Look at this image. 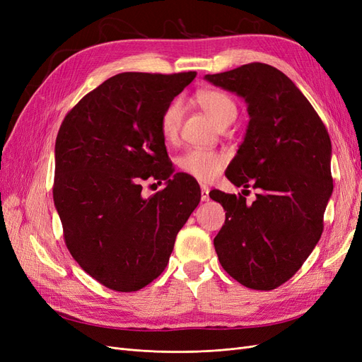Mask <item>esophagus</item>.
<instances>
[{"mask_svg": "<svg viewBox=\"0 0 362 362\" xmlns=\"http://www.w3.org/2000/svg\"><path fill=\"white\" fill-rule=\"evenodd\" d=\"M201 199L204 202L210 199V187H208L206 184H201Z\"/></svg>", "mask_w": 362, "mask_h": 362, "instance_id": "esophagus-1", "label": "esophagus"}]
</instances>
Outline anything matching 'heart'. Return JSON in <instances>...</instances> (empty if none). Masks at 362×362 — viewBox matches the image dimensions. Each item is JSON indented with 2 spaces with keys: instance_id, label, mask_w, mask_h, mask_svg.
I'll use <instances>...</instances> for the list:
<instances>
[{
  "instance_id": "1",
  "label": "heart",
  "mask_w": 362,
  "mask_h": 362,
  "mask_svg": "<svg viewBox=\"0 0 362 362\" xmlns=\"http://www.w3.org/2000/svg\"><path fill=\"white\" fill-rule=\"evenodd\" d=\"M196 101L214 122L223 128L237 117V105L233 98L217 89H201L196 92ZM184 115V104L177 98L168 104L160 117V131L166 141H175L180 134ZM228 164V156L221 151L190 149L180 157L178 166L182 172L199 181H211Z\"/></svg>"
}]
</instances>
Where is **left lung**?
Returning a JSON list of instances; mask_svg holds the SVG:
<instances>
[{"label":"left lung","instance_id":"8db88e82","mask_svg":"<svg viewBox=\"0 0 362 362\" xmlns=\"http://www.w3.org/2000/svg\"><path fill=\"white\" fill-rule=\"evenodd\" d=\"M205 78L247 103L245 141L226 178L259 192L252 204L240 193H210L226 211L214 249L242 286L275 290L302 267L323 233L334 189L331 139L303 93L270 64L255 62Z\"/></svg>","mask_w":362,"mask_h":362}]
</instances>
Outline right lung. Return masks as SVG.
<instances>
[{
  "mask_svg": "<svg viewBox=\"0 0 362 362\" xmlns=\"http://www.w3.org/2000/svg\"><path fill=\"white\" fill-rule=\"evenodd\" d=\"M196 72H124L83 96L56 139L54 205L66 247L104 287L131 293L166 269L180 229L201 201L199 184L173 173L160 117ZM167 187L145 200L141 181Z\"/></svg>",
  "mask_w": 362,
  "mask_h": 362,
  "instance_id": "add662e5",
  "label": "right lung"
}]
</instances>
